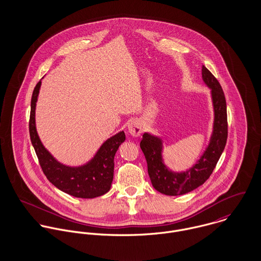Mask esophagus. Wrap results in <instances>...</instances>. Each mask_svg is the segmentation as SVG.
<instances>
[{
	"instance_id": "1",
	"label": "esophagus",
	"mask_w": 261,
	"mask_h": 261,
	"mask_svg": "<svg viewBox=\"0 0 261 261\" xmlns=\"http://www.w3.org/2000/svg\"><path fill=\"white\" fill-rule=\"evenodd\" d=\"M144 130V126L141 120L139 119H133L127 124V132L133 137H139L142 135Z\"/></svg>"
}]
</instances>
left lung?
Instances as JSON below:
<instances>
[{
  "label": "left lung",
  "instance_id": "1",
  "mask_svg": "<svg viewBox=\"0 0 261 261\" xmlns=\"http://www.w3.org/2000/svg\"><path fill=\"white\" fill-rule=\"evenodd\" d=\"M202 78L211 89L214 121L209 144L199 160L186 171L174 172L164 162V146L160 137L145 133L141 141V149L148 163L151 185L160 193L168 196L184 195L203 185L215 169L226 145L228 135L227 108L222 87L204 65Z\"/></svg>",
  "mask_w": 261,
  "mask_h": 261
}]
</instances>
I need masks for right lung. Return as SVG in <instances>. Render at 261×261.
<instances>
[{
    "label": "right lung",
    "mask_w": 261,
    "mask_h": 261,
    "mask_svg": "<svg viewBox=\"0 0 261 261\" xmlns=\"http://www.w3.org/2000/svg\"><path fill=\"white\" fill-rule=\"evenodd\" d=\"M41 83L40 80L32 94L29 132L43 173L50 183L76 198L92 199L108 193L113 180L115 152L125 141L123 130L108 139L93 158L81 166L71 167L58 162L44 147L38 136L35 111Z\"/></svg>",
    "instance_id": "add662e5"
}]
</instances>
